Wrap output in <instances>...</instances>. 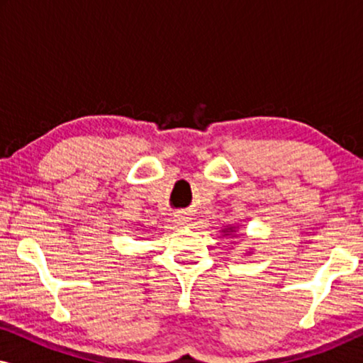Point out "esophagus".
Listing matches in <instances>:
<instances>
[{
	"label": "esophagus",
	"instance_id": "esophagus-1",
	"mask_svg": "<svg viewBox=\"0 0 363 363\" xmlns=\"http://www.w3.org/2000/svg\"><path fill=\"white\" fill-rule=\"evenodd\" d=\"M175 221H177V225H180V226H183V225H186V221H188V220H186V218H182V216H178Z\"/></svg>",
	"mask_w": 363,
	"mask_h": 363
}]
</instances>
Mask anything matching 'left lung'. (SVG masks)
<instances>
[{"label": "left lung", "instance_id": "1", "mask_svg": "<svg viewBox=\"0 0 363 363\" xmlns=\"http://www.w3.org/2000/svg\"><path fill=\"white\" fill-rule=\"evenodd\" d=\"M236 230H238L236 226H228V228H223L221 233H223V236H238Z\"/></svg>", "mask_w": 363, "mask_h": 363}]
</instances>
